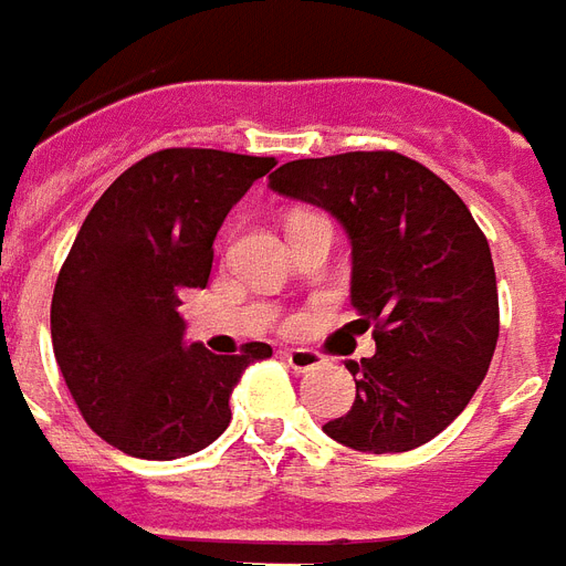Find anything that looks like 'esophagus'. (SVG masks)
I'll list each match as a JSON object with an SVG mask.
<instances>
[{
	"label": "esophagus",
	"mask_w": 566,
	"mask_h": 566,
	"mask_svg": "<svg viewBox=\"0 0 566 566\" xmlns=\"http://www.w3.org/2000/svg\"><path fill=\"white\" fill-rule=\"evenodd\" d=\"M280 358L286 361L289 368H295V370H313V368H319L325 361L323 353H316V349H283L280 353Z\"/></svg>",
	"instance_id": "obj_1"
}]
</instances>
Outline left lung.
<instances>
[{"instance_id": "obj_1", "label": "left lung", "mask_w": 566, "mask_h": 566, "mask_svg": "<svg viewBox=\"0 0 566 566\" xmlns=\"http://www.w3.org/2000/svg\"><path fill=\"white\" fill-rule=\"evenodd\" d=\"M271 189L344 222L353 325L377 340L374 356L346 361L356 401L325 434L374 455L434 440L480 389L501 332L492 250L468 205L395 150L295 159L271 175Z\"/></svg>"}]
</instances>
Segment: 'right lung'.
<instances>
[{
    "instance_id": "1",
    "label": "right lung",
    "mask_w": 566,
    "mask_h": 566,
    "mask_svg": "<svg viewBox=\"0 0 566 566\" xmlns=\"http://www.w3.org/2000/svg\"><path fill=\"white\" fill-rule=\"evenodd\" d=\"M274 156L168 147L105 189L65 255L51 304L53 356L84 422L119 452L192 455L229 428L234 386L268 344L238 356L184 346L180 292L205 289L226 213Z\"/></svg>"
}]
</instances>
